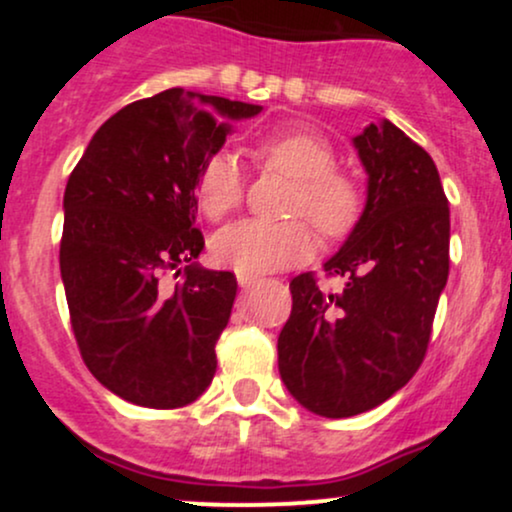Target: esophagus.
<instances>
[{
    "mask_svg": "<svg viewBox=\"0 0 512 512\" xmlns=\"http://www.w3.org/2000/svg\"><path fill=\"white\" fill-rule=\"evenodd\" d=\"M257 276H250V274H238V284L243 286V289H250V286H255L257 284Z\"/></svg>",
    "mask_w": 512,
    "mask_h": 512,
    "instance_id": "34e87169",
    "label": "esophagus"
}]
</instances>
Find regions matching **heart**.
I'll return each mask as SVG.
<instances>
[{
    "instance_id": "obj_1",
    "label": "heart",
    "mask_w": 512,
    "mask_h": 512,
    "mask_svg": "<svg viewBox=\"0 0 512 512\" xmlns=\"http://www.w3.org/2000/svg\"><path fill=\"white\" fill-rule=\"evenodd\" d=\"M262 166L293 180L286 214L303 216L325 240L349 236L363 211V190L346 170L334 166L332 146L305 129H284L252 146ZM245 185L236 158L214 154L195 178V197L202 214L219 221L243 204ZM214 260L238 274H267L308 260L313 233L301 219L264 223L245 219L223 228L214 238Z\"/></svg>"
}]
</instances>
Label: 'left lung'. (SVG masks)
<instances>
[{
	"label": "left lung",
	"mask_w": 512,
	"mask_h": 512,
	"mask_svg": "<svg viewBox=\"0 0 512 512\" xmlns=\"http://www.w3.org/2000/svg\"><path fill=\"white\" fill-rule=\"evenodd\" d=\"M354 146L368 173L366 209L325 262L344 289L298 274L276 344L286 390L327 419L378 407L414 378L450 272V207L433 158L390 120L368 125Z\"/></svg>",
	"instance_id": "obj_1"
}]
</instances>
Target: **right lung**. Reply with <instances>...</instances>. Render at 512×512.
<instances>
[{
  "instance_id": "right-lung-1",
  "label": "right lung",
  "mask_w": 512,
  "mask_h": 512,
  "mask_svg": "<svg viewBox=\"0 0 512 512\" xmlns=\"http://www.w3.org/2000/svg\"><path fill=\"white\" fill-rule=\"evenodd\" d=\"M260 110L168 88L105 120L69 175L60 272L72 332L93 378L127 402L185 407L214 378L236 276L190 264L170 286L166 274L204 248L199 166L226 142V120Z\"/></svg>"
}]
</instances>
